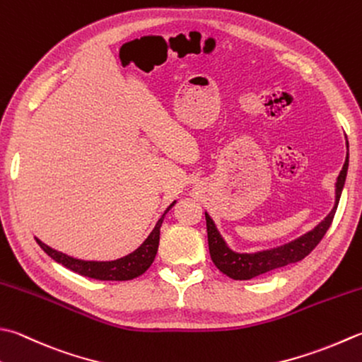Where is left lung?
Here are the masks:
<instances>
[{"mask_svg":"<svg viewBox=\"0 0 362 362\" xmlns=\"http://www.w3.org/2000/svg\"><path fill=\"white\" fill-rule=\"evenodd\" d=\"M346 171H349V152L342 166V171L337 177L336 182V201L334 207L327 215L323 221L318 223L313 230L304 233V235L292 240L286 245L272 247V250H264L257 252H235L232 251L224 242L221 233L216 229L215 221L205 211V221H207V237H209V250L210 257L214 264L221 273L229 276L230 279L235 281H247L256 278V276L265 274L268 272L278 270V268L287 267L290 264L303 260L314 247L320 243L325 233L329 229L332 218L336 215L339 199H341L342 189L345 185Z\"/></svg>","mask_w":362,"mask_h":362,"instance_id":"obj_1","label":"left lung"}]
</instances>
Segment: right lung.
I'll return each mask as SVG.
<instances>
[{"mask_svg":"<svg viewBox=\"0 0 362 362\" xmlns=\"http://www.w3.org/2000/svg\"><path fill=\"white\" fill-rule=\"evenodd\" d=\"M175 201L169 205L165 210V214L160 216V219L155 224L153 230L148 233V237L144 240L143 245L136 247L133 252L127 254V256L116 259V260H81L70 257L67 254L59 252L53 250V247L47 246L44 242H40L39 238H35L37 245L44 250L49 257L62 264L69 270H72L81 276H88L92 279L98 281H129L134 279L138 276L143 274L148 267L152 265V262L157 256L158 243H160V228L163 224L166 214L173 209Z\"/></svg>","mask_w":362,"mask_h":362,"instance_id":"obj_1","label":"right lung"}]
</instances>
